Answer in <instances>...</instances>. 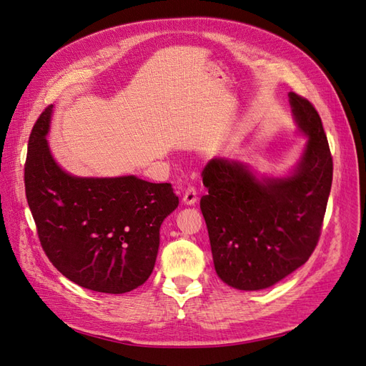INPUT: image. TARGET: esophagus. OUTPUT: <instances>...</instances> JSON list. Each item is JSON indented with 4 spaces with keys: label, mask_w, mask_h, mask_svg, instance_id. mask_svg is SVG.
Segmentation results:
<instances>
[{
    "label": "esophagus",
    "mask_w": 366,
    "mask_h": 366,
    "mask_svg": "<svg viewBox=\"0 0 366 366\" xmlns=\"http://www.w3.org/2000/svg\"><path fill=\"white\" fill-rule=\"evenodd\" d=\"M182 202H183V204H186V206H194V204L197 203V191H195V187H192V186L186 187L184 194H183V198H182Z\"/></svg>",
    "instance_id": "obj_1"
}]
</instances>
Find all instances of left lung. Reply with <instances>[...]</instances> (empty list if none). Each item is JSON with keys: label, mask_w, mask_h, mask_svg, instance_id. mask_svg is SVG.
I'll return each instance as SVG.
<instances>
[{"label": "left lung", "mask_w": 366, "mask_h": 366, "mask_svg": "<svg viewBox=\"0 0 366 366\" xmlns=\"http://www.w3.org/2000/svg\"><path fill=\"white\" fill-rule=\"evenodd\" d=\"M308 137L292 175L258 180L244 163L209 160L200 200L217 274L238 290L272 287L312 257L333 182V157L316 108L289 93Z\"/></svg>", "instance_id": "left-lung-1"}]
</instances>
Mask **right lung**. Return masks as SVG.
I'll return each instance as SVG.
<instances>
[{
	"label": "right lung",
	"instance_id": "1",
	"mask_svg": "<svg viewBox=\"0 0 366 366\" xmlns=\"http://www.w3.org/2000/svg\"><path fill=\"white\" fill-rule=\"evenodd\" d=\"M51 109H44L30 132L24 164L26 197L42 250L84 289L134 290L152 273L160 226L179 197L169 183L136 175L85 179L65 172L46 140Z\"/></svg>",
	"mask_w": 366,
	"mask_h": 366
}]
</instances>
